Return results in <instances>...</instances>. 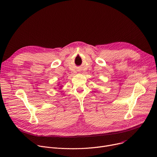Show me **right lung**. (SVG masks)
<instances>
[{"mask_svg": "<svg viewBox=\"0 0 157 157\" xmlns=\"http://www.w3.org/2000/svg\"><path fill=\"white\" fill-rule=\"evenodd\" d=\"M59 84H58V86H59ZM59 87H60V88H59V89H61V88H63V86H61H61H60Z\"/></svg>", "mask_w": 157, "mask_h": 157, "instance_id": "obj_1", "label": "right lung"}]
</instances>
